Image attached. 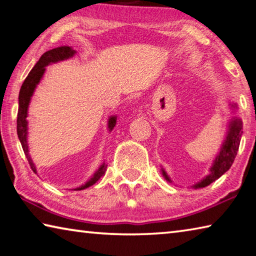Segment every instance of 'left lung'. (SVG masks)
<instances>
[{
	"label": "left lung",
	"mask_w": 256,
	"mask_h": 256,
	"mask_svg": "<svg viewBox=\"0 0 256 256\" xmlns=\"http://www.w3.org/2000/svg\"><path fill=\"white\" fill-rule=\"evenodd\" d=\"M230 110H232V112H235L238 110L236 104L230 102ZM242 134V122L240 118H236L235 116V118H232L229 120L226 136H224L222 144L220 146L219 152L216 154L214 162H212V166L209 168V174L200 182H198L196 184H194L192 186L193 188H202L210 185L216 180H218L219 177H222L232 167L237 154L238 148H240ZM162 174L164 177V180L172 183V180L167 175V172H164V168H162Z\"/></svg>",
	"instance_id": "left-lung-1"
}]
</instances>
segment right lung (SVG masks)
<instances>
[{
	"label": "right lung",
	"instance_id": "obj_1",
	"mask_svg": "<svg viewBox=\"0 0 256 256\" xmlns=\"http://www.w3.org/2000/svg\"><path fill=\"white\" fill-rule=\"evenodd\" d=\"M76 54V52L70 46H60L50 50H47L46 53L42 55L40 60H38L36 66L32 68V70L29 72L28 76L26 78L22 86H21V89L19 92V110H18V118H16V132H18V138L21 142V146H22L26 157L28 159L30 167H32V170L36 172V174H37L36 166H34L32 159L30 157L29 146H28L27 116H28L29 104H30V100H32V97L34 96V89L37 88V84H40V80L42 79V76H44V73L46 71V66H48L53 63L60 62V60L71 58ZM116 118H118V116L116 115L110 116V118H108L107 126H108V131L110 132L116 125ZM106 168H107V164L105 162H102L100 164V167L94 172V174L92 176V178H90L88 182H86L84 185H81L79 188H73V190H81L89 188V186L94 185V183H97L98 180L105 174Z\"/></svg>",
	"mask_w": 256,
	"mask_h": 256
}]
</instances>
